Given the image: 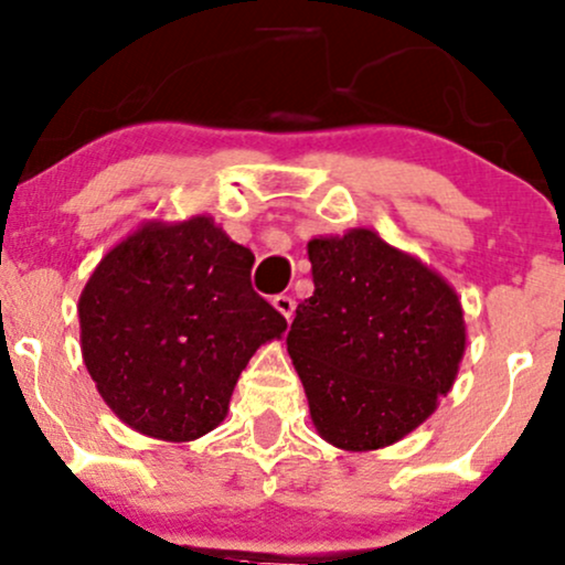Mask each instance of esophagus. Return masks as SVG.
I'll return each instance as SVG.
<instances>
[{
	"instance_id": "1",
	"label": "esophagus",
	"mask_w": 565,
	"mask_h": 565,
	"mask_svg": "<svg viewBox=\"0 0 565 565\" xmlns=\"http://www.w3.org/2000/svg\"><path fill=\"white\" fill-rule=\"evenodd\" d=\"M271 303H275V309L280 311V315L285 317V320L290 322V317H294V311H296V301H294V296H285V294H280V296L271 298Z\"/></svg>"
}]
</instances>
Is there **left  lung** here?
<instances>
[{"label":"left lung","instance_id":"left-lung-1","mask_svg":"<svg viewBox=\"0 0 565 565\" xmlns=\"http://www.w3.org/2000/svg\"><path fill=\"white\" fill-rule=\"evenodd\" d=\"M315 294L298 303L288 354L322 439L399 441L452 388L466 351L455 290L370 230L309 243Z\"/></svg>","mask_w":565,"mask_h":565}]
</instances>
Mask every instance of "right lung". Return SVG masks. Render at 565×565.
<instances>
[{
  "instance_id": "add662e5",
  "label": "right lung",
  "mask_w": 565,
  "mask_h": 565,
  "mask_svg": "<svg viewBox=\"0 0 565 565\" xmlns=\"http://www.w3.org/2000/svg\"><path fill=\"white\" fill-rule=\"evenodd\" d=\"M250 267L209 216L148 224L99 262L78 298L82 351L126 426L192 441L224 420L254 351L288 328Z\"/></svg>"
}]
</instances>
